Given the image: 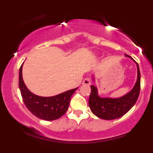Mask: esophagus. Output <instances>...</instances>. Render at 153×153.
Listing matches in <instances>:
<instances>
[{
    "label": "esophagus",
    "mask_w": 153,
    "mask_h": 153,
    "mask_svg": "<svg viewBox=\"0 0 153 153\" xmlns=\"http://www.w3.org/2000/svg\"><path fill=\"white\" fill-rule=\"evenodd\" d=\"M82 85H91V79L87 77V78H85L82 82Z\"/></svg>",
    "instance_id": "esophagus-1"
}]
</instances>
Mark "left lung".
I'll return each mask as SVG.
<instances>
[{
  "label": "left lung",
  "mask_w": 153,
  "mask_h": 153,
  "mask_svg": "<svg viewBox=\"0 0 153 153\" xmlns=\"http://www.w3.org/2000/svg\"><path fill=\"white\" fill-rule=\"evenodd\" d=\"M126 57H130L127 55ZM137 66V80L131 91L126 95L118 98H100L98 95L95 86H91V94L89 99V105L94 114L105 120L118 119L126 114L136 103L140 93L141 75L138 64Z\"/></svg>",
  "instance_id": "obj_1"
}]
</instances>
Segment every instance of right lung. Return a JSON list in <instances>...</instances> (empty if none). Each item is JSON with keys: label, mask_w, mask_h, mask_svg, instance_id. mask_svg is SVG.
I'll use <instances>...</instances> for the list:
<instances>
[{"label": "right lung", "mask_w": 153, "mask_h": 153, "mask_svg": "<svg viewBox=\"0 0 153 153\" xmlns=\"http://www.w3.org/2000/svg\"><path fill=\"white\" fill-rule=\"evenodd\" d=\"M22 66L19 69V85L24 104L28 110L39 119L53 120L59 119L67 111L71 98L76 89L51 97H42L30 92L25 86L22 77Z\"/></svg>", "instance_id": "add662e5"}]
</instances>
